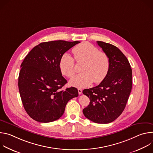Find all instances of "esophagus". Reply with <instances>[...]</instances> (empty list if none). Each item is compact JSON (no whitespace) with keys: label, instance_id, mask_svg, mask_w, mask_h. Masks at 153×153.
Here are the masks:
<instances>
[{"label":"esophagus","instance_id":"obj_1","mask_svg":"<svg viewBox=\"0 0 153 153\" xmlns=\"http://www.w3.org/2000/svg\"><path fill=\"white\" fill-rule=\"evenodd\" d=\"M77 90H78V93H79V94H81L82 93V90L81 88H78Z\"/></svg>","mask_w":153,"mask_h":153}]
</instances>
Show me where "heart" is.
Segmentation results:
<instances>
[{
    "label": "heart",
    "mask_w": 153,
    "mask_h": 153,
    "mask_svg": "<svg viewBox=\"0 0 153 153\" xmlns=\"http://www.w3.org/2000/svg\"><path fill=\"white\" fill-rule=\"evenodd\" d=\"M72 52L77 62L84 61L81 70L82 73L76 75L70 80V84L78 88L102 82L107 76L110 70V59L105 53L88 42H83L74 47ZM62 73L72 77L75 73V60L68 53L62 54L59 61Z\"/></svg>",
    "instance_id": "heart-1"
}]
</instances>
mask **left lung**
<instances>
[{"mask_svg":"<svg viewBox=\"0 0 153 153\" xmlns=\"http://www.w3.org/2000/svg\"><path fill=\"white\" fill-rule=\"evenodd\" d=\"M97 43L110 59V70L99 85L83 91L90 99L83 113L95 123H108L116 120L126 106L132 88V70L117 47L102 41Z\"/></svg>","mask_w":153,"mask_h":153,"instance_id":"8db88e82","label":"left lung"}]
</instances>
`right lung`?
<instances>
[{
  "label": "right lung",
  "mask_w": 153,
  "mask_h": 153,
  "mask_svg": "<svg viewBox=\"0 0 153 153\" xmlns=\"http://www.w3.org/2000/svg\"><path fill=\"white\" fill-rule=\"evenodd\" d=\"M80 42L40 43L22 63L18 79L20 96L26 112L34 120L48 123L59 119L68 102L78 96L74 87L61 90L67 81L62 75L59 61L63 54Z\"/></svg>",
  "instance_id": "1"
}]
</instances>
